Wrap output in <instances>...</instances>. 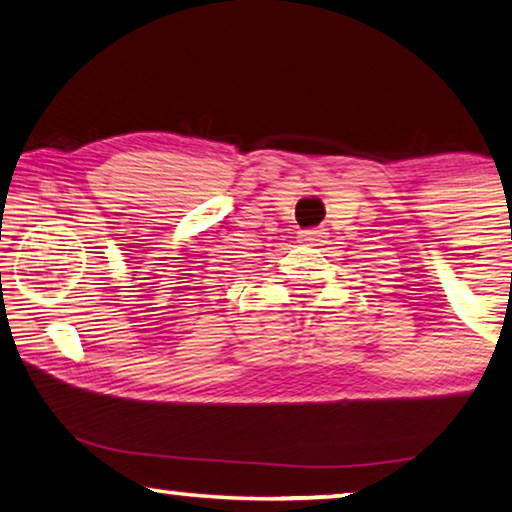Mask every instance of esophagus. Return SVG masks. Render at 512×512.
I'll use <instances>...</instances> for the list:
<instances>
[{"label":"esophagus","mask_w":512,"mask_h":512,"mask_svg":"<svg viewBox=\"0 0 512 512\" xmlns=\"http://www.w3.org/2000/svg\"><path fill=\"white\" fill-rule=\"evenodd\" d=\"M322 239H324V230H317V227H315V230H303L299 234V241L305 243V246H319Z\"/></svg>","instance_id":"esophagus-1"}]
</instances>
